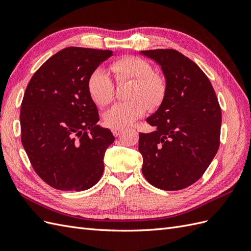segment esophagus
Instances as JSON below:
<instances>
[{
    "label": "esophagus",
    "instance_id": "34e87169",
    "mask_svg": "<svg viewBox=\"0 0 251 251\" xmlns=\"http://www.w3.org/2000/svg\"><path fill=\"white\" fill-rule=\"evenodd\" d=\"M123 132V128H112V133H113V135L115 136V137H117V136Z\"/></svg>",
    "mask_w": 251,
    "mask_h": 251
}]
</instances>
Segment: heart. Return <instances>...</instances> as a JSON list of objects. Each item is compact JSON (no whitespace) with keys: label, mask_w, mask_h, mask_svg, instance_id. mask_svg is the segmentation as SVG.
Segmentation results:
<instances>
[{"label":"heart","mask_w":251,"mask_h":251,"mask_svg":"<svg viewBox=\"0 0 251 251\" xmlns=\"http://www.w3.org/2000/svg\"><path fill=\"white\" fill-rule=\"evenodd\" d=\"M110 70L116 81L121 83L133 80L130 91L132 100L118 102L105 112L103 121L109 127L120 128L133 125L150 108H156L163 100L166 82L146 59L137 56H124L110 64ZM88 91L93 101L103 107L115 95V82L100 68L94 70L88 78Z\"/></svg>","instance_id":"heart-1"}]
</instances>
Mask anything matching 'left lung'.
<instances>
[{
  "label": "left lung",
  "mask_w": 251,
  "mask_h": 251,
  "mask_svg": "<svg viewBox=\"0 0 251 251\" xmlns=\"http://www.w3.org/2000/svg\"><path fill=\"white\" fill-rule=\"evenodd\" d=\"M161 67L166 92L147 118L154 132L139 134L142 174L151 185L179 191L198 181L220 146L222 114L215 90L200 68L174 49L140 51Z\"/></svg>",
  "instance_id": "obj_1"
}]
</instances>
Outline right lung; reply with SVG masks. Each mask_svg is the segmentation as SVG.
I'll return each mask as SVG.
<instances>
[{"mask_svg": "<svg viewBox=\"0 0 251 251\" xmlns=\"http://www.w3.org/2000/svg\"><path fill=\"white\" fill-rule=\"evenodd\" d=\"M111 50L68 47L46 60L30 79L21 105V139L33 170L60 191H86L103 173L114 142L88 91V78Z\"/></svg>", "mask_w": 251, "mask_h": 251, "instance_id": "right-lung-1", "label": "right lung"}]
</instances>
